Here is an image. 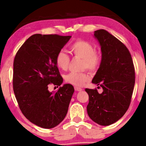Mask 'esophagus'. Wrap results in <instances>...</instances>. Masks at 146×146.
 Here are the masks:
<instances>
[{
	"instance_id": "esophagus-1",
	"label": "esophagus",
	"mask_w": 146,
	"mask_h": 146,
	"mask_svg": "<svg viewBox=\"0 0 146 146\" xmlns=\"http://www.w3.org/2000/svg\"><path fill=\"white\" fill-rule=\"evenodd\" d=\"M75 90L76 91H81L82 90V89L80 88H78V87H77V86H75Z\"/></svg>"
}]
</instances>
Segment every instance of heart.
I'll return each instance as SVG.
<instances>
[{
	"label": "heart",
	"instance_id": "heart-1",
	"mask_svg": "<svg viewBox=\"0 0 146 146\" xmlns=\"http://www.w3.org/2000/svg\"><path fill=\"white\" fill-rule=\"evenodd\" d=\"M70 51L75 58L82 59V70L88 69L90 71H96L102 62V56L101 53L96 51L94 46L89 42L82 40L75 41L70 46ZM55 62L59 69L65 71L70 65V57L64 51H60L56 54ZM64 78L68 84L82 86L88 81L90 77L86 71H83L80 73L70 72L65 75Z\"/></svg>",
	"mask_w": 146,
	"mask_h": 146
}]
</instances>
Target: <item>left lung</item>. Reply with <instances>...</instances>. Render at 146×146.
<instances>
[{"label": "left lung", "instance_id": "8db88e82", "mask_svg": "<svg viewBox=\"0 0 146 146\" xmlns=\"http://www.w3.org/2000/svg\"><path fill=\"white\" fill-rule=\"evenodd\" d=\"M102 51V62L92 82L103 89H86L89 95L87 111L94 122L109 125L120 119L131 101L135 71L129 49L104 29L95 31Z\"/></svg>", "mask_w": 146, "mask_h": 146}]
</instances>
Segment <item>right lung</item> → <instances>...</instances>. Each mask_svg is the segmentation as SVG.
Returning <instances> with one entry per match:
<instances>
[{
  "instance_id": "obj_1",
  "label": "right lung",
  "mask_w": 146,
  "mask_h": 146,
  "mask_svg": "<svg viewBox=\"0 0 146 146\" xmlns=\"http://www.w3.org/2000/svg\"><path fill=\"white\" fill-rule=\"evenodd\" d=\"M70 38L33 35L14 58L13 88L20 110L31 122L45 129L55 127L64 120L75 91L69 84L55 93L48 91L50 84L59 86L63 82L55 58Z\"/></svg>"
}]
</instances>
